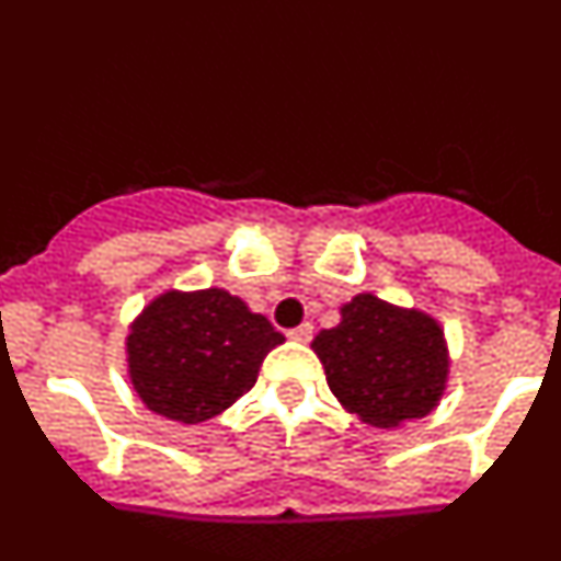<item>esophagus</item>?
Listing matches in <instances>:
<instances>
[{
    "label": "esophagus",
    "mask_w": 561,
    "mask_h": 561,
    "mask_svg": "<svg viewBox=\"0 0 561 561\" xmlns=\"http://www.w3.org/2000/svg\"><path fill=\"white\" fill-rule=\"evenodd\" d=\"M311 334H314V325L304 323V325H297V329L289 331V340H295V342H309Z\"/></svg>",
    "instance_id": "esophagus-1"
}]
</instances>
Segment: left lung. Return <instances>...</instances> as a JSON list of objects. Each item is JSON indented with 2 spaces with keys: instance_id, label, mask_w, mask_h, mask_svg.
Listing matches in <instances>:
<instances>
[{
  "instance_id": "left-lung-1",
  "label": "left lung",
  "mask_w": 561,
  "mask_h": 561,
  "mask_svg": "<svg viewBox=\"0 0 561 561\" xmlns=\"http://www.w3.org/2000/svg\"><path fill=\"white\" fill-rule=\"evenodd\" d=\"M331 393L359 421L393 430L438 408L449 381L444 329L421 309L359 291L340 306V323L311 342Z\"/></svg>"
}]
</instances>
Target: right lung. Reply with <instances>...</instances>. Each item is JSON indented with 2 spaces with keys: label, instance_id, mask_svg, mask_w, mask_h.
I'll list each match as a JSON object with an SVG mask.
<instances>
[{
  "label": "right lung",
  "instance_id": "1",
  "mask_svg": "<svg viewBox=\"0 0 561 561\" xmlns=\"http://www.w3.org/2000/svg\"><path fill=\"white\" fill-rule=\"evenodd\" d=\"M280 342L264 314L227 289H168L128 325V379L151 413L199 424L252 390Z\"/></svg>",
  "mask_w": 561,
  "mask_h": 561
}]
</instances>
